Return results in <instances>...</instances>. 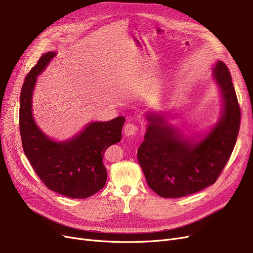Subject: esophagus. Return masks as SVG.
Returning a JSON list of instances; mask_svg holds the SVG:
<instances>
[{"label": "esophagus", "instance_id": "1", "mask_svg": "<svg viewBox=\"0 0 253 253\" xmlns=\"http://www.w3.org/2000/svg\"><path fill=\"white\" fill-rule=\"evenodd\" d=\"M137 130H138L137 125L133 123H127L124 127V133L126 136H132L137 132Z\"/></svg>", "mask_w": 253, "mask_h": 253}]
</instances>
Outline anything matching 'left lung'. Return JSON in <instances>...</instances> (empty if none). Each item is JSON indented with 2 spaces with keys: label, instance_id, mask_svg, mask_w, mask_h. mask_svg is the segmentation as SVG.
<instances>
[{
  "label": "left lung",
  "instance_id": "8db88e82",
  "mask_svg": "<svg viewBox=\"0 0 253 253\" xmlns=\"http://www.w3.org/2000/svg\"><path fill=\"white\" fill-rule=\"evenodd\" d=\"M213 72L221 90L223 112L202 140L183 136L157 114L147 116L149 125L137 159L149 187L166 199L189 195L213 185L233 153L241 109L227 66L218 61Z\"/></svg>",
  "mask_w": 253,
  "mask_h": 253
}]
</instances>
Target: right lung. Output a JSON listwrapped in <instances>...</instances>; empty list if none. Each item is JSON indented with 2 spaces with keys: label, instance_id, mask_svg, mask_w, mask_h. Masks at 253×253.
I'll return each instance as SVG.
<instances>
[{
  "label": "right lung",
  "instance_id": "obj_1",
  "mask_svg": "<svg viewBox=\"0 0 253 253\" xmlns=\"http://www.w3.org/2000/svg\"><path fill=\"white\" fill-rule=\"evenodd\" d=\"M56 52L47 51L25 79L19 106V131L24 152L33 169L46 187L71 199H86L101 190L107 172L102 158L105 150L122 138L124 117L93 122L72 139L51 140L32 116V94L39 75Z\"/></svg>",
  "mask_w": 253,
  "mask_h": 253
}]
</instances>
